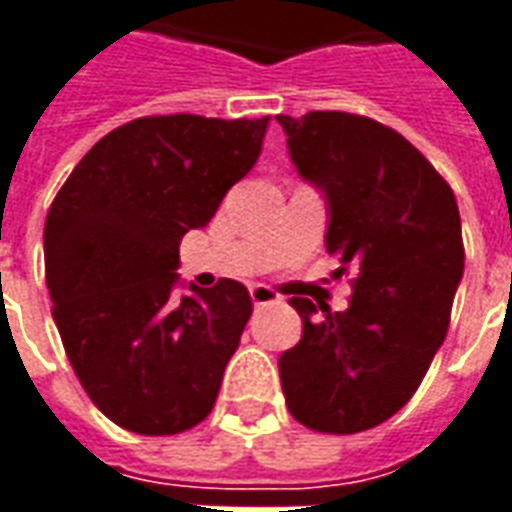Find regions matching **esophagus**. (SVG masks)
<instances>
[{
    "mask_svg": "<svg viewBox=\"0 0 512 512\" xmlns=\"http://www.w3.org/2000/svg\"><path fill=\"white\" fill-rule=\"evenodd\" d=\"M249 298H252V304L255 306H268V304H279L282 301V295H276L271 287L266 285H252L249 287Z\"/></svg>",
    "mask_w": 512,
    "mask_h": 512,
    "instance_id": "esophagus-1",
    "label": "esophagus"
}]
</instances>
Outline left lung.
<instances>
[{
	"label": "left lung",
	"instance_id": "8db88e82",
	"mask_svg": "<svg viewBox=\"0 0 512 512\" xmlns=\"http://www.w3.org/2000/svg\"><path fill=\"white\" fill-rule=\"evenodd\" d=\"M298 176L328 208L325 249L355 271L350 306L290 298L301 342L282 352L287 410L325 434H355L412 399L445 342L464 244L453 189L410 140L342 111L276 116Z\"/></svg>",
	"mask_w": 512,
	"mask_h": 512
}]
</instances>
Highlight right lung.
<instances>
[{
    "label": "right lung",
    "instance_id": "obj_1",
    "mask_svg": "<svg viewBox=\"0 0 512 512\" xmlns=\"http://www.w3.org/2000/svg\"><path fill=\"white\" fill-rule=\"evenodd\" d=\"M268 116H146L97 140L45 219L54 323L83 391L121 429L198 426L252 314L236 279L184 287L179 244L260 157Z\"/></svg>",
    "mask_w": 512,
    "mask_h": 512
}]
</instances>
